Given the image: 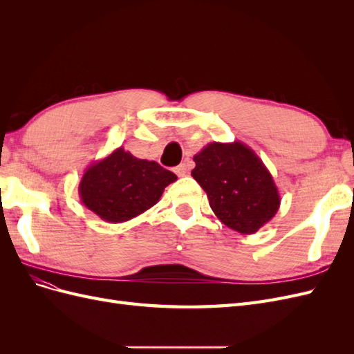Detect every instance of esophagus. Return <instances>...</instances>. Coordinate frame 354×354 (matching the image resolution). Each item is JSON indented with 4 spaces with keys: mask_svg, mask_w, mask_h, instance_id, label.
Segmentation results:
<instances>
[{
    "mask_svg": "<svg viewBox=\"0 0 354 354\" xmlns=\"http://www.w3.org/2000/svg\"><path fill=\"white\" fill-rule=\"evenodd\" d=\"M187 164L186 162H183V164H180L178 167H176L174 168V171H176V174L178 176V177H183V176H186L187 174Z\"/></svg>",
    "mask_w": 354,
    "mask_h": 354,
    "instance_id": "obj_1",
    "label": "esophagus"
}]
</instances>
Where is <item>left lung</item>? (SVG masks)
<instances>
[{
    "instance_id": "obj_1",
    "label": "left lung",
    "mask_w": 354,
    "mask_h": 354,
    "mask_svg": "<svg viewBox=\"0 0 354 354\" xmlns=\"http://www.w3.org/2000/svg\"><path fill=\"white\" fill-rule=\"evenodd\" d=\"M192 169L205 190L217 218L234 232L252 234L269 223L281 207L270 171L242 142H212L194 156Z\"/></svg>"
}]
</instances>
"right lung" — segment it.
<instances>
[{
  "mask_svg": "<svg viewBox=\"0 0 354 354\" xmlns=\"http://www.w3.org/2000/svg\"><path fill=\"white\" fill-rule=\"evenodd\" d=\"M177 176L155 160L138 159L118 147L95 160L80 181L81 202L106 223H124L140 216L162 196Z\"/></svg>",
  "mask_w": 354,
  "mask_h": 354,
  "instance_id": "add662e5",
  "label": "right lung"
}]
</instances>
